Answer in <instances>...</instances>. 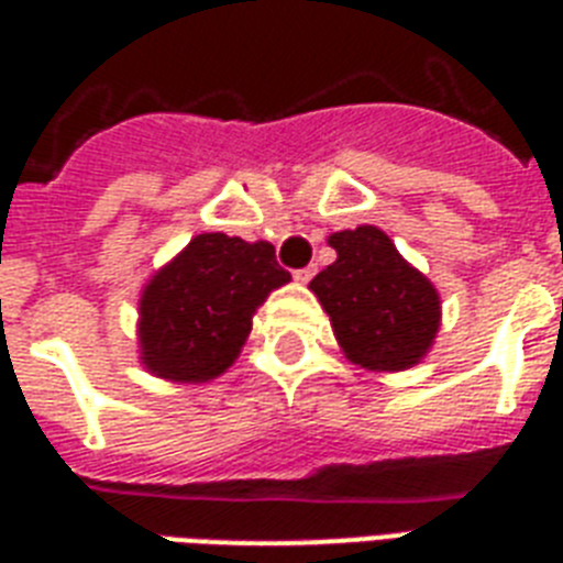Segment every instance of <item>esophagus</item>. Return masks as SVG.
<instances>
[{"label":"esophagus","instance_id":"esophagus-1","mask_svg":"<svg viewBox=\"0 0 563 563\" xmlns=\"http://www.w3.org/2000/svg\"><path fill=\"white\" fill-rule=\"evenodd\" d=\"M312 274H316V268H298V272H295V280L309 283L312 280Z\"/></svg>","mask_w":563,"mask_h":563}]
</instances>
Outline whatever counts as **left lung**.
I'll use <instances>...</instances> for the list:
<instances>
[{
  "label": "left lung",
  "mask_w": 563,
  "mask_h": 563,
  "mask_svg": "<svg viewBox=\"0 0 563 563\" xmlns=\"http://www.w3.org/2000/svg\"><path fill=\"white\" fill-rule=\"evenodd\" d=\"M335 263L316 274V291L330 316L339 347L368 371H406L418 365L441 327L435 286L409 265L374 224L327 239Z\"/></svg>",
  "instance_id": "1"
}]
</instances>
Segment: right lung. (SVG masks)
Segmentation results:
<instances>
[{"label":"right lung","mask_w":563,"mask_h":563,"mask_svg":"<svg viewBox=\"0 0 563 563\" xmlns=\"http://www.w3.org/2000/svg\"><path fill=\"white\" fill-rule=\"evenodd\" d=\"M291 280L272 242L224 233L195 236L145 283L140 360L172 383H207L236 362L256 307Z\"/></svg>","instance_id":"obj_1"}]
</instances>
